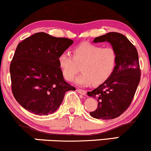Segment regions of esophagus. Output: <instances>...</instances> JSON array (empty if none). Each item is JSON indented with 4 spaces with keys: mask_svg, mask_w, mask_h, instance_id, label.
<instances>
[{
    "mask_svg": "<svg viewBox=\"0 0 151 151\" xmlns=\"http://www.w3.org/2000/svg\"><path fill=\"white\" fill-rule=\"evenodd\" d=\"M77 91L79 92V93H81V94L83 95H85L86 94V91L84 89H77Z\"/></svg>",
    "mask_w": 151,
    "mask_h": 151,
    "instance_id": "1",
    "label": "esophagus"
}]
</instances>
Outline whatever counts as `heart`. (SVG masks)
<instances>
[{
  "label": "heart",
  "instance_id": "obj_1",
  "mask_svg": "<svg viewBox=\"0 0 151 151\" xmlns=\"http://www.w3.org/2000/svg\"><path fill=\"white\" fill-rule=\"evenodd\" d=\"M118 61V54L112 47H103L89 42L81 43L74 48L72 55L60 54L58 65L67 80L73 79L80 70L82 73L75 79L79 86H86L91 83L100 84L111 76Z\"/></svg>",
  "mask_w": 151,
  "mask_h": 151
}]
</instances>
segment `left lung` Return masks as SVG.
I'll use <instances>...</instances> for the list:
<instances>
[{"instance_id": "8db88e82", "label": "left lung", "mask_w": 151, "mask_h": 151, "mask_svg": "<svg viewBox=\"0 0 151 151\" xmlns=\"http://www.w3.org/2000/svg\"><path fill=\"white\" fill-rule=\"evenodd\" d=\"M105 41L116 50V67L107 80L87 94L98 102L90 115L107 120L119 117L130 106L141 79V69L136 47L125 35L111 32L93 40V42Z\"/></svg>"}]
</instances>
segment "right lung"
<instances>
[{"instance_id": "right-lung-1", "label": "right lung", "mask_w": 151, "mask_h": 151, "mask_svg": "<svg viewBox=\"0 0 151 151\" xmlns=\"http://www.w3.org/2000/svg\"><path fill=\"white\" fill-rule=\"evenodd\" d=\"M73 40L37 32L17 46L10 65L11 89L31 113L48 115L59 108L65 93L75 90L65 80L58 58Z\"/></svg>"}]
</instances>
